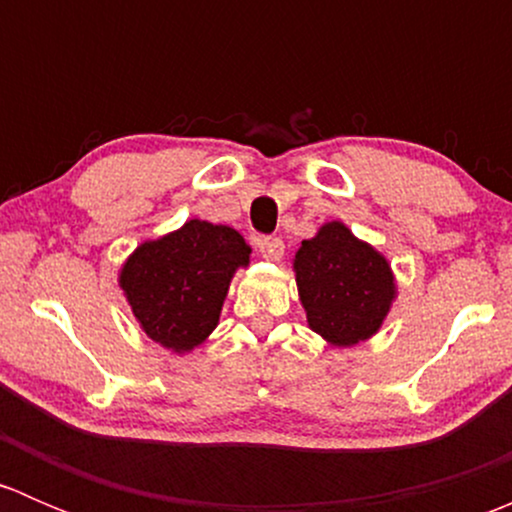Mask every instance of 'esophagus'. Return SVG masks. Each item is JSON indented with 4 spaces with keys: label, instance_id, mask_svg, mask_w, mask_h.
I'll return each mask as SVG.
<instances>
[{
    "label": "esophagus",
    "instance_id": "esophagus-1",
    "mask_svg": "<svg viewBox=\"0 0 512 512\" xmlns=\"http://www.w3.org/2000/svg\"><path fill=\"white\" fill-rule=\"evenodd\" d=\"M257 250L262 252V257L270 262H280L285 257V242L280 237H260L257 240Z\"/></svg>",
    "mask_w": 512,
    "mask_h": 512
}]
</instances>
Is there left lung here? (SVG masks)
I'll return each instance as SVG.
<instances>
[{"label":"left lung","mask_w":512,"mask_h":512,"mask_svg":"<svg viewBox=\"0 0 512 512\" xmlns=\"http://www.w3.org/2000/svg\"><path fill=\"white\" fill-rule=\"evenodd\" d=\"M292 270L309 329L339 349L374 337L399 294L391 262L342 220L302 240Z\"/></svg>","instance_id":"obj_1"}]
</instances>
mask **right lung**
<instances>
[{
    "label": "right lung",
    "instance_id": "add662e5",
    "mask_svg": "<svg viewBox=\"0 0 512 512\" xmlns=\"http://www.w3.org/2000/svg\"><path fill=\"white\" fill-rule=\"evenodd\" d=\"M250 255L235 227L193 218L143 240L118 270V287L146 337L183 356L218 327L232 277L250 267Z\"/></svg>",
    "mask_w": 512,
    "mask_h": 512
}]
</instances>
